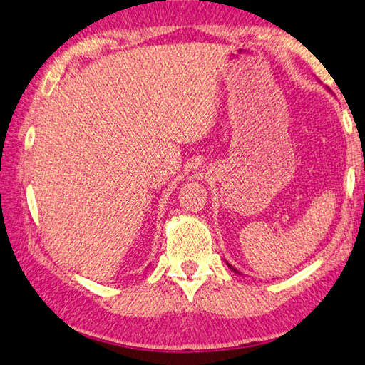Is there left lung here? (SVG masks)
I'll return each mask as SVG.
<instances>
[{
    "label": "left lung",
    "mask_w": 365,
    "mask_h": 365,
    "mask_svg": "<svg viewBox=\"0 0 365 365\" xmlns=\"http://www.w3.org/2000/svg\"><path fill=\"white\" fill-rule=\"evenodd\" d=\"M226 265H228V267L231 268V270H232V272H235V273H239V272L236 270V268H235V267H232V265H230V264H228V262H226ZM239 274H241V273H239Z\"/></svg>",
    "instance_id": "8db88e82"
}]
</instances>
